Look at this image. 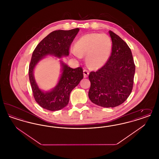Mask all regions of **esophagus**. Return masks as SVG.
Returning a JSON list of instances; mask_svg holds the SVG:
<instances>
[{"mask_svg": "<svg viewBox=\"0 0 159 159\" xmlns=\"http://www.w3.org/2000/svg\"><path fill=\"white\" fill-rule=\"evenodd\" d=\"M89 74V71L88 70H83V76H84V78L88 77Z\"/></svg>", "mask_w": 159, "mask_h": 159, "instance_id": "1", "label": "esophagus"}]
</instances>
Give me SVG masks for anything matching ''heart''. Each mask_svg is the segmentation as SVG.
Segmentation results:
<instances>
[{
	"mask_svg": "<svg viewBox=\"0 0 159 159\" xmlns=\"http://www.w3.org/2000/svg\"><path fill=\"white\" fill-rule=\"evenodd\" d=\"M111 42L106 34L89 33L79 38L70 53L77 59L86 55L87 64L93 69L103 67L108 60L111 51Z\"/></svg>",
	"mask_w": 159,
	"mask_h": 159,
	"instance_id": "heart-1",
	"label": "heart"
}]
</instances>
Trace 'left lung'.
<instances>
[{
    "instance_id": "left-lung-1",
    "label": "left lung",
    "mask_w": 159,
    "mask_h": 159,
    "mask_svg": "<svg viewBox=\"0 0 159 159\" xmlns=\"http://www.w3.org/2000/svg\"><path fill=\"white\" fill-rule=\"evenodd\" d=\"M112 52L106 64L89 75L91 87L88 95L97 106L109 108L120 106L132 90L135 66L127 43L113 31H108Z\"/></svg>"
}]
</instances>
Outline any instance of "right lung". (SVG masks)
<instances>
[{
    "label": "right lung",
    "mask_w": 159,
    "mask_h": 159,
    "mask_svg": "<svg viewBox=\"0 0 159 159\" xmlns=\"http://www.w3.org/2000/svg\"><path fill=\"white\" fill-rule=\"evenodd\" d=\"M79 30L77 28L52 31L38 44L33 52L29 70V80L36 101L46 110L58 111L67 106L71 92L83 79V70L81 67L70 68L60 60L61 68L58 83L52 89L45 91L39 88L35 80L34 69L48 55L56 57L55 59L68 56L70 45Z\"/></svg>",
    "instance_id": "obj_1"
}]
</instances>
